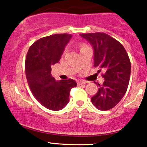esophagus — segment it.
Returning a JSON list of instances; mask_svg holds the SVG:
<instances>
[{
	"label": "esophagus",
	"mask_w": 147,
	"mask_h": 147,
	"mask_svg": "<svg viewBox=\"0 0 147 147\" xmlns=\"http://www.w3.org/2000/svg\"><path fill=\"white\" fill-rule=\"evenodd\" d=\"M78 84H79V85H82V84H86V82H85V81H84V80H79L78 82Z\"/></svg>",
	"instance_id": "obj_1"
}]
</instances>
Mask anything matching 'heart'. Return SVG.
<instances>
[{
	"mask_svg": "<svg viewBox=\"0 0 147 147\" xmlns=\"http://www.w3.org/2000/svg\"><path fill=\"white\" fill-rule=\"evenodd\" d=\"M86 47H87V45H86L85 44L81 43L80 45V50H83V49L86 48Z\"/></svg>",
	"mask_w": 147,
	"mask_h": 147,
	"instance_id": "1",
	"label": "heart"
}]
</instances>
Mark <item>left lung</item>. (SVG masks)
Returning <instances> with one entry per match:
<instances>
[{"instance_id":"1","label":"left lung","mask_w":147,"mask_h":147,"mask_svg":"<svg viewBox=\"0 0 147 147\" xmlns=\"http://www.w3.org/2000/svg\"><path fill=\"white\" fill-rule=\"evenodd\" d=\"M80 36L94 48V67L102 70L103 84L98 83V91L91 98L92 103L100 110L116 106L127 92L131 73V63L124 46L104 32L82 33Z\"/></svg>"}]
</instances>
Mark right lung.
I'll use <instances>...</instances> for the list:
<instances>
[{
	"label": "right lung",
	"instance_id": "obj_1",
	"mask_svg": "<svg viewBox=\"0 0 147 147\" xmlns=\"http://www.w3.org/2000/svg\"><path fill=\"white\" fill-rule=\"evenodd\" d=\"M71 38L67 33L44 37L30 47L26 56L25 69L30 89L35 98L51 110L64 108L71 89L77 86L72 79L56 81L51 75V65L60 61Z\"/></svg>",
	"mask_w": 147,
	"mask_h": 147
}]
</instances>
